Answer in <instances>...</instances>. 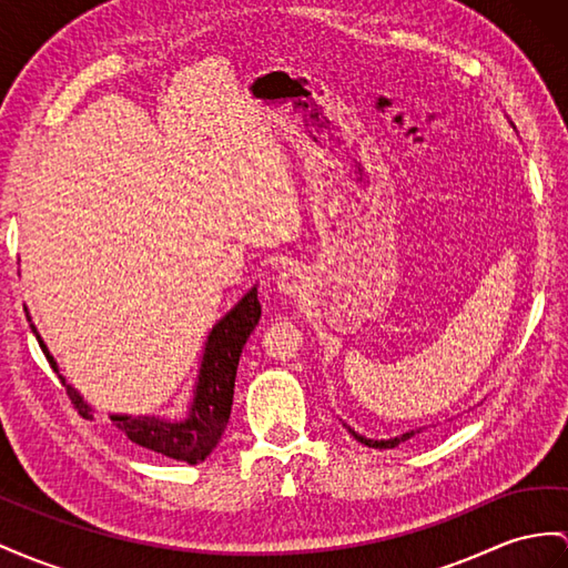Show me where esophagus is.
<instances>
[{
	"label": "esophagus",
	"mask_w": 568,
	"mask_h": 568,
	"mask_svg": "<svg viewBox=\"0 0 568 568\" xmlns=\"http://www.w3.org/2000/svg\"><path fill=\"white\" fill-rule=\"evenodd\" d=\"M302 287H304V275H302L300 268L287 266V268L281 271V275H278V290H281V293L297 295V293H302Z\"/></svg>",
	"instance_id": "obj_1"
}]
</instances>
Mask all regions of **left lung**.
Instances as JSON below:
<instances>
[{
  "label": "left lung",
  "mask_w": 568,
  "mask_h": 568,
  "mask_svg": "<svg viewBox=\"0 0 568 568\" xmlns=\"http://www.w3.org/2000/svg\"><path fill=\"white\" fill-rule=\"evenodd\" d=\"M351 434L355 436L357 442L365 444V446H372V448H394V446H398L400 442L410 439V436H413L415 432H408V434H403V436H396V439H388V442H374V439H365V436H359V434H357V432H353V429H351Z\"/></svg>",
  "instance_id": "obj_1"
}]
</instances>
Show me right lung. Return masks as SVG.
<instances>
[{"mask_svg":"<svg viewBox=\"0 0 568 568\" xmlns=\"http://www.w3.org/2000/svg\"><path fill=\"white\" fill-rule=\"evenodd\" d=\"M261 318V304L256 300V287L246 293L235 310H230L221 322L211 331L206 353H203L199 384L192 410L182 423H168L160 417H124L112 415V423L129 442L143 446L155 454H163L174 460H184L189 465H196L206 460V456L221 442V434L227 427L230 410H232V394H235V376L242 347L250 338V333L256 328ZM38 343L45 353L48 362L54 372H60L50 357L45 343ZM64 384V376H60ZM67 396L71 405L79 410L81 417L93 419V413L74 388L67 386Z\"/></svg>","mask_w":568,"mask_h":568,"instance_id":"add662e5","label":"right lung"}]
</instances>
